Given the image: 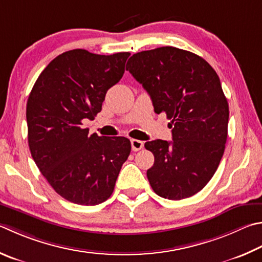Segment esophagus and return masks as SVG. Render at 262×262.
<instances>
[{"mask_svg":"<svg viewBox=\"0 0 262 262\" xmlns=\"http://www.w3.org/2000/svg\"><path fill=\"white\" fill-rule=\"evenodd\" d=\"M130 143H132V150L133 151H139L141 149H143V146H144L143 142L139 141V140H132Z\"/></svg>","mask_w":262,"mask_h":262,"instance_id":"1","label":"esophagus"}]
</instances>
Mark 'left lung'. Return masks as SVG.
Returning <instances> with one entry per match:
<instances>
[{
    "label": "left lung",
    "mask_w": 262,
    "mask_h": 262,
    "mask_svg": "<svg viewBox=\"0 0 262 262\" xmlns=\"http://www.w3.org/2000/svg\"><path fill=\"white\" fill-rule=\"evenodd\" d=\"M126 70L150 95L157 115L170 121L173 141H149L155 156L146 177L158 196L180 201L208 183L225 152L229 105L205 59L174 47L141 51Z\"/></svg>",
    "instance_id": "8db88e82"
}]
</instances>
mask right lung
<instances>
[{
  "label": "right lung",
  "instance_id": "1",
  "mask_svg": "<svg viewBox=\"0 0 262 262\" xmlns=\"http://www.w3.org/2000/svg\"><path fill=\"white\" fill-rule=\"evenodd\" d=\"M129 52H63L42 71L26 106L28 146L55 191L71 203L98 205L115 190L130 141L89 135L83 121L102 110L105 95L120 81Z\"/></svg>",
  "mask_w": 262,
  "mask_h": 262
}]
</instances>
